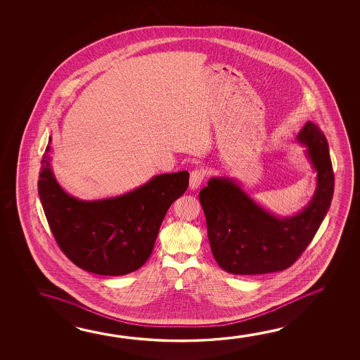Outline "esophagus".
Instances as JSON below:
<instances>
[{
    "label": "esophagus",
    "instance_id": "34e87169",
    "mask_svg": "<svg viewBox=\"0 0 360 360\" xmlns=\"http://www.w3.org/2000/svg\"><path fill=\"white\" fill-rule=\"evenodd\" d=\"M203 176H205V173L200 171V169H195V171L191 172L189 188L193 189V191L200 188V183L203 181Z\"/></svg>",
    "mask_w": 360,
    "mask_h": 360
}]
</instances>
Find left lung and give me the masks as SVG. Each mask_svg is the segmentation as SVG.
<instances>
[{
  "instance_id": "8db88e82",
  "label": "left lung",
  "mask_w": 360,
  "mask_h": 360,
  "mask_svg": "<svg viewBox=\"0 0 360 360\" xmlns=\"http://www.w3.org/2000/svg\"><path fill=\"white\" fill-rule=\"evenodd\" d=\"M296 142L305 147L316 173L315 192L300 212L277 216L257 203L236 178L212 177L200 189L213 257L224 271L261 275L288 269L305 251L329 211L334 173L324 133L307 122Z\"/></svg>"
}]
</instances>
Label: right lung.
<instances>
[{
	"mask_svg": "<svg viewBox=\"0 0 360 360\" xmlns=\"http://www.w3.org/2000/svg\"><path fill=\"white\" fill-rule=\"evenodd\" d=\"M50 143L42 155L39 197L53 237L80 269L103 276L136 271L152 254L165 213L188 187L189 173H165L123 195L79 200L53 174Z\"/></svg>",
	"mask_w": 360,
	"mask_h": 360,
	"instance_id": "add662e5",
	"label": "right lung"
}]
</instances>
